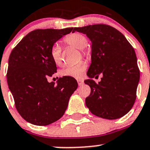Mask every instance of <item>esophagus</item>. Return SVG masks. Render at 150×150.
<instances>
[{
	"mask_svg": "<svg viewBox=\"0 0 150 150\" xmlns=\"http://www.w3.org/2000/svg\"><path fill=\"white\" fill-rule=\"evenodd\" d=\"M77 82H78V84H79V86H82V85L83 84V81H82V80L78 79V80H77Z\"/></svg>",
	"mask_w": 150,
	"mask_h": 150,
	"instance_id": "obj_1",
	"label": "esophagus"
}]
</instances>
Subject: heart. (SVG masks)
<instances>
[{"mask_svg":"<svg viewBox=\"0 0 150 150\" xmlns=\"http://www.w3.org/2000/svg\"><path fill=\"white\" fill-rule=\"evenodd\" d=\"M64 42L68 46L74 47L76 49H80L81 55L86 58L91 56V51L90 49L86 47L88 40L87 38L83 34L80 33H72L64 37ZM51 56L52 60L57 66H61L63 63L62 56V48L58 43H55L51 49ZM87 67V63L86 61L81 60L73 65L68 66L63 69L60 71L62 76L74 77L80 78Z\"/></svg>","mask_w":150,"mask_h":150,"instance_id":"b5f03b06","label":"heart"}]
</instances>
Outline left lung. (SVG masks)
Returning <instances> with one entry per match:
<instances>
[{"label":"left lung","instance_id":"8db88e82","mask_svg":"<svg viewBox=\"0 0 150 150\" xmlns=\"http://www.w3.org/2000/svg\"><path fill=\"white\" fill-rule=\"evenodd\" d=\"M91 41V64L87 71L91 88L86 105L97 117L116 120L128 113L137 98L139 69L136 54L125 36L107 24L74 28ZM103 75L96 84L91 79Z\"/></svg>","mask_w":150,"mask_h":150}]
</instances>
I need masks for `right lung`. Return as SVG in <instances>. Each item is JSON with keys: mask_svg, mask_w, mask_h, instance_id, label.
I'll use <instances>...</instances> for the list:
<instances>
[{"mask_svg": "<svg viewBox=\"0 0 150 150\" xmlns=\"http://www.w3.org/2000/svg\"><path fill=\"white\" fill-rule=\"evenodd\" d=\"M74 28L36 29L30 32L11 51L7 81L18 112L33 125L46 126L61 118L69 98L78 87L74 78L48 82L57 70L51 56L53 45Z\"/></svg>", "mask_w": 150, "mask_h": 150, "instance_id": "obj_1", "label": "right lung"}]
</instances>
